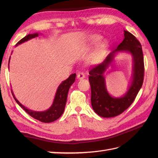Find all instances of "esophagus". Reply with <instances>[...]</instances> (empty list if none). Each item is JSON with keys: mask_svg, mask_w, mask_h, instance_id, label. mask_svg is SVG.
<instances>
[{"mask_svg": "<svg viewBox=\"0 0 158 158\" xmlns=\"http://www.w3.org/2000/svg\"><path fill=\"white\" fill-rule=\"evenodd\" d=\"M77 79H82L83 78H85V75L83 73H79L78 74H77Z\"/></svg>", "mask_w": 158, "mask_h": 158, "instance_id": "34e87169", "label": "esophagus"}]
</instances>
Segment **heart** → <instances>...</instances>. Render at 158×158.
<instances>
[{
  "label": "heart",
  "mask_w": 158,
  "mask_h": 158,
  "mask_svg": "<svg viewBox=\"0 0 158 158\" xmlns=\"http://www.w3.org/2000/svg\"><path fill=\"white\" fill-rule=\"evenodd\" d=\"M102 39V36L99 35H93L90 36L88 39L89 44L90 45H95L97 43H98ZM109 43L107 41H102L100 43L97 48L95 49L88 58V62L91 64H96L100 62L105 58V56L108 49Z\"/></svg>",
  "instance_id": "1"
}]
</instances>
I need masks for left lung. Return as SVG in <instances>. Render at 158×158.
<instances>
[{
    "label": "left lung",
    "instance_id": "1",
    "mask_svg": "<svg viewBox=\"0 0 158 158\" xmlns=\"http://www.w3.org/2000/svg\"><path fill=\"white\" fill-rule=\"evenodd\" d=\"M123 41L102 63L90 70L89 81L91 86V103L93 110L100 117H113L120 115L132 105L143 83L144 59L140 42L130 32L124 31ZM127 52L133 58V74L127 91L119 97H113L107 91L104 74L114 64L118 52Z\"/></svg>",
    "mask_w": 158,
    "mask_h": 158
}]
</instances>
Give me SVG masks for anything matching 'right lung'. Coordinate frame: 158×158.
<instances>
[{
  "label": "right lung",
  "instance_id": "add662e5",
  "mask_svg": "<svg viewBox=\"0 0 158 158\" xmlns=\"http://www.w3.org/2000/svg\"><path fill=\"white\" fill-rule=\"evenodd\" d=\"M39 35H41V33L38 32V33H34V34H29L27 36H26L25 37H23V39L20 40V41L17 43L15 46L22 44V43L27 41L28 40L35 38L36 36H38ZM10 59H11V57H10L9 60V65H8L9 68ZM75 77H76V74L73 73L69 76L68 79H66V80L63 81L61 83H60L58 89L56 90V95L54 97V99H53L52 105L48 109L44 110V111H36V110H32L28 109L27 107L23 106L19 102V100L15 98L14 94L13 92V90L11 89L12 94L16 102L18 103L26 113L29 114L31 117H32L33 118H35L36 119L40 121V122H44V123L53 122L56 119H58L64 113V110L66 103L67 96H68L69 90L70 88V86H71L73 85V83L75 82Z\"/></svg>",
  "mask_w": 158,
  "mask_h": 158
}]
</instances>
